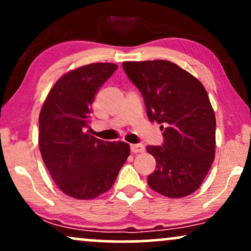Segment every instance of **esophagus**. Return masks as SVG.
Segmentation results:
<instances>
[{"label":"esophagus","instance_id":"obj_1","mask_svg":"<svg viewBox=\"0 0 251 251\" xmlns=\"http://www.w3.org/2000/svg\"><path fill=\"white\" fill-rule=\"evenodd\" d=\"M130 150H131L132 153H143L145 151V146L143 144H131Z\"/></svg>","mask_w":251,"mask_h":251}]
</instances>
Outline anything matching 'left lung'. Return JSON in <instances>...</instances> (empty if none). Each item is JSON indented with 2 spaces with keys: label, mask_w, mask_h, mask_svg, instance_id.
I'll use <instances>...</instances> for the list:
<instances>
[{
  "label": "left lung",
  "mask_w": 251,
  "mask_h": 251,
  "mask_svg": "<svg viewBox=\"0 0 251 251\" xmlns=\"http://www.w3.org/2000/svg\"><path fill=\"white\" fill-rule=\"evenodd\" d=\"M122 66L143 96L147 118L162 125V145L146 147L156 160L147 183L164 197H187L200 187L215 159L216 119L207 91L171 61H125Z\"/></svg>",
  "instance_id": "obj_1"
}]
</instances>
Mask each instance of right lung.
I'll return each mask as SVG.
<instances>
[{
  "label": "right lung",
  "mask_w": 251,
  "mask_h": 251,
  "mask_svg": "<svg viewBox=\"0 0 251 251\" xmlns=\"http://www.w3.org/2000/svg\"><path fill=\"white\" fill-rule=\"evenodd\" d=\"M118 66L96 63L65 74L44 101L39 118L43 162L68 197L90 200L112 187L130 154L123 142H104L89 133L98 89Z\"/></svg>",
  "instance_id": "add662e5"
}]
</instances>
